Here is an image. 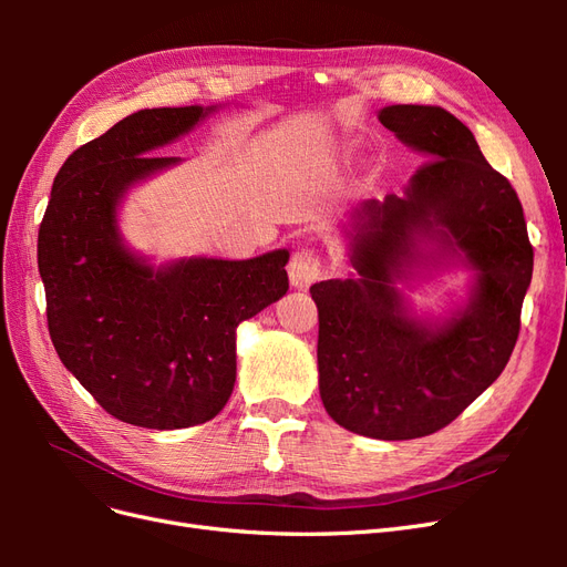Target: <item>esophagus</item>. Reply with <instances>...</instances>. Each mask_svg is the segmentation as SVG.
<instances>
[{"instance_id": "esophagus-1", "label": "esophagus", "mask_w": 567, "mask_h": 567, "mask_svg": "<svg viewBox=\"0 0 567 567\" xmlns=\"http://www.w3.org/2000/svg\"><path fill=\"white\" fill-rule=\"evenodd\" d=\"M323 271V260L315 248H298L288 260V277L290 284L298 288H307L315 284Z\"/></svg>"}]
</instances>
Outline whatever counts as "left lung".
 <instances>
[{
    "instance_id": "1",
    "label": "left lung",
    "mask_w": 567,
    "mask_h": 567,
    "mask_svg": "<svg viewBox=\"0 0 567 567\" xmlns=\"http://www.w3.org/2000/svg\"><path fill=\"white\" fill-rule=\"evenodd\" d=\"M381 123L427 158L406 196L367 200L354 217L357 279L310 288L319 310V392L357 435L414 440L450 425L504 371L520 333L532 244L516 188L473 132L440 106H388ZM419 235L478 271L466 311L433 330L409 320L393 279Z\"/></svg>"
}]
</instances>
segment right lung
I'll return each instance as SVG.
<instances>
[{
	"label": "right lung",
	"instance_id": "obj_1",
	"mask_svg": "<svg viewBox=\"0 0 567 567\" xmlns=\"http://www.w3.org/2000/svg\"><path fill=\"white\" fill-rule=\"evenodd\" d=\"M213 109H146L73 151L38 234L47 323L63 367L123 423L175 431L215 419L236 381V326L288 290V250L153 269L115 227L127 188L175 165L153 148Z\"/></svg>",
	"mask_w": 567,
	"mask_h": 567
}]
</instances>
